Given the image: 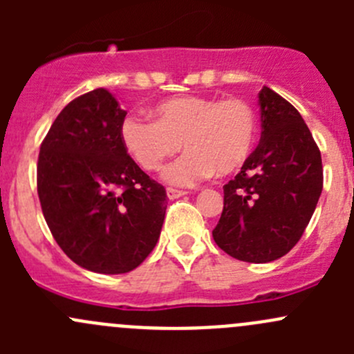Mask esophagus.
<instances>
[{"instance_id":"obj_1","label":"esophagus","mask_w":354,"mask_h":354,"mask_svg":"<svg viewBox=\"0 0 354 354\" xmlns=\"http://www.w3.org/2000/svg\"><path fill=\"white\" fill-rule=\"evenodd\" d=\"M166 192H167V198H169V200L180 198V197H183V195H187V192L178 190V188H167Z\"/></svg>"}]
</instances>
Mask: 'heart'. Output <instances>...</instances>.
<instances>
[{"label": "heart", "instance_id": "obj_1", "mask_svg": "<svg viewBox=\"0 0 354 354\" xmlns=\"http://www.w3.org/2000/svg\"><path fill=\"white\" fill-rule=\"evenodd\" d=\"M156 120L128 114L120 137L128 154L145 171H157L167 157L187 149L164 169L171 185L190 187L212 176L234 173L246 162L257 138V116L241 99L174 97L156 108Z\"/></svg>", "mask_w": 354, "mask_h": 354}]
</instances>
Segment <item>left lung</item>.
<instances>
[{
    "mask_svg": "<svg viewBox=\"0 0 354 354\" xmlns=\"http://www.w3.org/2000/svg\"><path fill=\"white\" fill-rule=\"evenodd\" d=\"M260 144L224 185V207L212 236L238 260L266 263L299 241L322 194V157L301 114L284 97L259 92Z\"/></svg>",
    "mask_w": 354,
    "mask_h": 354,
    "instance_id": "8db88e82",
    "label": "left lung"
}]
</instances>
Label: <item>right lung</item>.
<instances>
[{"label":"right lung","instance_id":"right-lung-1","mask_svg":"<svg viewBox=\"0 0 354 354\" xmlns=\"http://www.w3.org/2000/svg\"><path fill=\"white\" fill-rule=\"evenodd\" d=\"M121 109L106 88L66 106L42 140L37 194L59 248L77 266L124 274L159 240L167 195L128 156Z\"/></svg>","mask_w":354,"mask_h":354}]
</instances>
